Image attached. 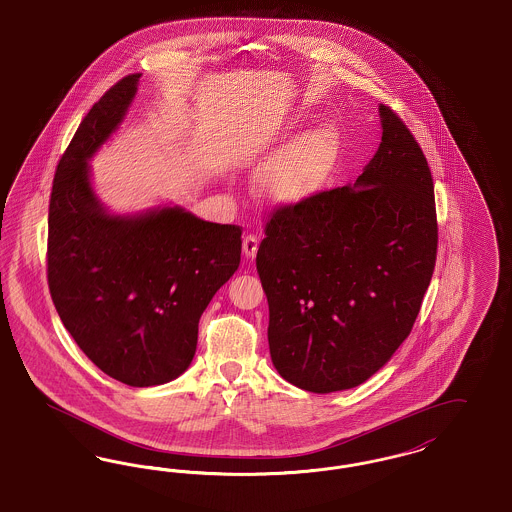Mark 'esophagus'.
<instances>
[{"label":"esophagus","mask_w":512,"mask_h":512,"mask_svg":"<svg viewBox=\"0 0 512 512\" xmlns=\"http://www.w3.org/2000/svg\"><path fill=\"white\" fill-rule=\"evenodd\" d=\"M258 245H260V239L252 233H246L243 237V252H245L246 258H254L256 252H258Z\"/></svg>","instance_id":"obj_1"}]
</instances>
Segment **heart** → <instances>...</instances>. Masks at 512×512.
<instances>
[{
  "label": "heart",
  "mask_w": 512,
  "mask_h": 512,
  "mask_svg": "<svg viewBox=\"0 0 512 512\" xmlns=\"http://www.w3.org/2000/svg\"><path fill=\"white\" fill-rule=\"evenodd\" d=\"M338 153L340 139L329 124L315 126L296 137L267 164L262 174L267 197L275 202L310 197L333 172Z\"/></svg>",
  "instance_id": "obj_1"
}]
</instances>
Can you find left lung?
<instances>
[{
  "label": "left lung",
  "mask_w": 512,
  "mask_h": 512,
  "mask_svg": "<svg viewBox=\"0 0 512 512\" xmlns=\"http://www.w3.org/2000/svg\"><path fill=\"white\" fill-rule=\"evenodd\" d=\"M378 111L382 141L356 183L273 208L256 256L271 361L315 394L377 373L411 333L436 266L426 156L398 112Z\"/></svg>",
  "instance_id": "obj_1"
}]
</instances>
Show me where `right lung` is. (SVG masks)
Returning a JSON list of instances; mask_svg holds the SVG:
<instances>
[{
  "label": "right lung",
  "instance_id": "add662e5",
  "mask_svg": "<svg viewBox=\"0 0 512 512\" xmlns=\"http://www.w3.org/2000/svg\"><path fill=\"white\" fill-rule=\"evenodd\" d=\"M139 74L89 109L57 164L47 222V285L80 350L128 386L178 378L193 361L199 319L241 262L239 225L181 208L109 216L89 185L88 158L128 111Z\"/></svg>",
  "mask_w": 512,
  "mask_h": 512
}]
</instances>
